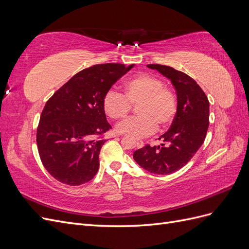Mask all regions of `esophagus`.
Returning a JSON list of instances; mask_svg holds the SVG:
<instances>
[{
  "label": "esophagus",
  "instance_id": "obj_1",
  "mask_svg": "<svg viewBox=\"0 0 249 249\" xmlns=\"http://www.w3.org/2000/svg\"><path fill=\"white\" fill-rule=\"evenodd\" d=\"M136 146H137L138 148L143 147V146H144V142H143L142 140H137V141H136Z\"/></svg>",
  "mask_w": 249,
  "mask_h": 249
}]
</instances>
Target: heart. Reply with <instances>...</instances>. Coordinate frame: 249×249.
<instances>
[{
  "instance_id": "heart-1",
  "label": "heart",
  "mask_w": 249,
  "mask_h": 249,
  "mask_svg": "<svg viewBox=\"0 0 249 249\" xmlns=\"http://www.w3.org/2000/svg\"><path fill=\"white\" fill-rule=\"evenodd\" d=\"M124 94L109 90L104 95L103 109L113 120L124 119L137 107L140 116L125 120L117 125L119 134L142 138L153 134L157 127L168 126L178 111V100L171 89L165 87L161 79L153 74L140 72L124 83Z\"/></svg>"
}]
</instances>
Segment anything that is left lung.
<instances>
[{
  "label": "left lung",
  "mask_w": 249,
  "mask_h": 249,
  "mask_svg": "<svg viewBox=\"0 0 249 249\" xmlns=\"http://www.w3.org/2000/svg\"><path fill=\"white\" fill-rule=\"evenodd\" d=\"M147 67L171 81L177 91L178 111L169 130L159 138L162 144H146L135 150L133 158L149 172L170 175L184 167L205 141L210 104L203 90L185 72L161 64H148Z\"/></svg>",
  "instance_id": "1"
}]
</instances>
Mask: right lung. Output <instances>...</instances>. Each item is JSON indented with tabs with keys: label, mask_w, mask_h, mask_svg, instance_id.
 Instances as JSON below:
<instances>
[{
	"label": "right lung",
	"mask_w": 249,
	"mask_h": 249,
	"mask_svg": "<svg viewBox=\"0 0 249 249\" xmlns=\"http://www.w3.org/2000/svg\"><path fill=\"white\" fill-rule=\"evenodd\" d=\"M134 65L95 64L79 71L48 100L36 141L42 165L59 182L78 186L91 180L109 124L103 99Z\"/></svg>",
	"instance_id": "obj_1"
}]
</instances>
